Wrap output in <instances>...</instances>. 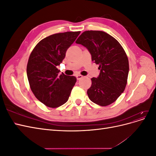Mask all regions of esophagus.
<instances>
[{"label":"esophagus","instance_id":"1","mask_svg":"<svg viewBox=\"0 0 156 156\" xmlns=\"http://www.w3.org/2000/svg\"><path fill=\"white\" fill-rule=\"evenodd\" d=\"M76 77H77V80H80V79H81L83 77V75H76Z\"/></svg>","mask_w":156,"mask_h":156}]
</instances>
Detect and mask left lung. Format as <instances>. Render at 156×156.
<instances>
[{
	"label": "left lung",
	"instance_id": "left-lung-1",
	"mask_svg": "<svg viewBox=\"0 0 156 156\" xmlns=\"http://www.w3.org/2000/svg\"><path fill=\"white\" fill-rule=\"evenodd\" d=\"M75 43L85 47L100 69L99 76L91 79L92 85L87 90L89 99L100 106L111 104L127 84L129 61L125 51L115 37L99 30L84 31Z\"/></svg>",
	"mask_w": 156,
	"mask_h": 156
}]
</instances>
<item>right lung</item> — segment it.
<instances>
[{
	"instance_id": "1",
	"label": "right lung",
	"mask_w": 156,
	"mask_h": 156,
	"mask_svg": "<svg viewBox=\"0 0 156 156\" xmlns=\"http://www.w3.org/2000/svg\"><path fill=\"white\" fill-rule=\"evenodd\" d=\"M78 32L58 33L45 37L37 44L29 56L27 74L36 98L49 107H58L68 100L76 83L74 76L59 75L58 66L77 36Z\"/></svg>"
}]
</instances>
